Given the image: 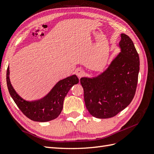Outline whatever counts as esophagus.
<instances>
[{
	"label": "esophagus",
	"mask_w": 154,
	"mask_h": 154,
	"mask_svg": "<svg viewBox=\"0 0 154 154\" xmlns=\"http://www.w3.org/2000/svg\"><path fill=\"white\" fill-rule=\"evenodd\" d=\"M75 73L79 78H81L82 76H84L85 72L84 71L81 69H77L75 71Z\"/></svg>",
	"instance_id": "obj_1"
}]
</instances>
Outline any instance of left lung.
Masks as SVG:
<instances>
[{
    "label": "left lung",
    "instance_id": "8db88e82",
    "mask_svg": "<svg viewBox=\"0 0 154 154\" xmlns=\"http://www.w3.org/2000/svg\"><path fill=\"white\" fill-rule=\"evenodd\" d=\"M121 52L107 69L97 77H82L86 107L92 116L109 118L129 105L135 94L139 72V57L128 35L121 34Z\"/></svg>",
    "mask_w": 154,
    "mask_h": 154
}]
</instances>
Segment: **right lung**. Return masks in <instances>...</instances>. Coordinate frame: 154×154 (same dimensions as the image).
Instances as JSON below:
<instances>
[{
  "mask_svg": "<svg viewBox=\"0 0 154 154\" xmlns=\"http://www.w3.org/2000/svg\"><path fill=\"white\" fill-rule=\"evenodd\" d=\"M10 70L8 67L6 82L10 96L19 109L29 119L35 122H48L57 118L60 115L63 102L70 88L79 82L75 75L59 81L51 91L40 100L26 101L19 96L11 86L9 77Z\"/></svg>",
  "mask_w": 154,
  "mask_h": 154,
  "instance_id": "add662e5",
  "label": "right lung"
}]
</instances>
